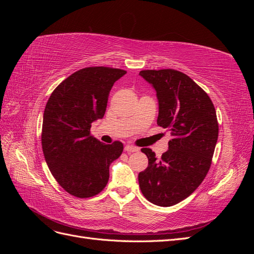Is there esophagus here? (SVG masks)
<instances>
[{
	"label": "esophagus",
	"mask_w": 254,
	"mask_h": 254,
	"mask_svg": "<svg viewBox=\"0 0 254 254\" xmlns=\"http://www.w3.org/2000/svg\"><path fill=\"white\" fill-rule=\"evenodd\" d=\"M137 150H139V148L135 147V146H133V145H126L125 146V151H127V152H135Z\"/></svg>",
	"instance_id": "esophagus-1"
}]
</instances>
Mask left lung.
<instances>
[{"mask_svg":"<svg viewBox=\"0 0 254 254\" xmlns=\"http://www.w3.org/2000/svg\"><path fill=\"white\" fill-rule=\"evenodd\" d=\"M140 75L157 91V124L172 135L160 159L150 148L141 149L148 166L139 174L140 189L151 203L172 206L193 193L210 170L218 137L216 111L206 92L187 74L163 68Z\"/></svg>","mask_w":254,"mask_h":254,"instance_id":"1","label":"left lung"}]
</instances>
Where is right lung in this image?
<instances>
[{
	"mask_svg": "<svg viewBox=\"0 0 254 254\" xmlns=\"http://www.w3.org/2000/svg\"><path fill=\"white\" fill-rule=\"evenodd\" d=\"M125 74L108 66L81 68L58 84L45 106L43 155L54 178L72 196L101 193L109 180L110 164L124 149L120 141H97L90 129L104 117L113 83Z\"/></svg>",
	"mask_w": 254,
	"mask_h": 254,
	"instance_id": "obj_1",
	"label": "right lung"
}]
</instances>
